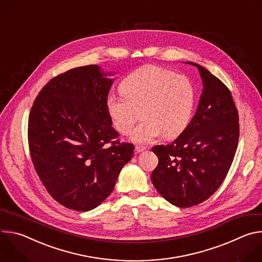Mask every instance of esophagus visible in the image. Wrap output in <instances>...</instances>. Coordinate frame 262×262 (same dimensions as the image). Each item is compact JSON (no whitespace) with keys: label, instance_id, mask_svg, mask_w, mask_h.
<instances>
[{"label":"esophagus","instance_id":"1","mask_svg":"<svg viewBox=\"0 0 262 262\" xmlns=\"http://www.w3.org/2000/svg\"><path fill=\"white\" fill-rule=\"evenodd\" d=\"M145 149H146V147H145V146H141V145H137V146L135 147V150H136V152H137V154L144 151Z\"/></svg>","mask_w":262,"mask_h":262}]
</instances>
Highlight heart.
I'll return each mask as SVG.
<instances>
[{"label": "heart", "mask_w": 262, "mask_h": 262, "mask_svg": "<svg viewBox=\"0 0 262 262\" xmlns=\"http://www.w3.org/2000/svg\"><path fill=\"white\" fill-rule=\"evenodd\" d=\"M121 93L106 96V110L114 127L127 135L140 116L144 119L130 134L139 144L164 135L180 136L189 126L196 104V90L189 78L163 67H141L122 81Z\"/></svg>", "instance_id": "heart-1"}]
</instances>
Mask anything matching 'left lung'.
<instances>
[{"instance_id":"left-lung-1","label":"left lung","mask_w":262,"mask_h":262,"mask_svg":"<svg viewBox=\"0 0 262 262\" xmlns=\"http://www.w3.org/2000/svg\"><path fill=\"white\" fill-rule=\"evenodd\" d=\"M197 111L186 129L171 144L152 147L159 164L151 174L157 191L177 207L207 200L225 179L239 137L237 108L230 90L203 66Z\"/></svg>"}]
</instances>
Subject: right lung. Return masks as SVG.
Here are the masks:
<instances>
[{"label":"right lung","instance_id":"add662e5","mask_svg":"<svg viewBox=\"0 0 262 262\" xmlns=\"http://www.w3.org/2000/svg\"><path fill=\"white\" fill-rule=\"evenodd\" d=\"M97 65L52 79L30 112L28 140L35 170L50 195L77 211L97 207L113 192L134 145L115 141L106 96L113 84Z\"/></svg>","mask_w":262,"mask_h":262}]
</instances>
